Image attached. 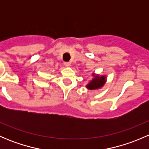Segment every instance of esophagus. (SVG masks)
Returning <instances> with one entry per match:
<instances>
[{"instance_id": "esophagus-1", "label": "esophagus", "mask_w": 149, "mask_h": 149, "mask_svg": "<svg viewBox=\"0 0 149 149\" xmlns=\"http://www.w3.org/2000/svg\"><path fill=\"white\" fill-rule=\"evenodd\" d=\"M64 65H65V66H67V67H68V66L70 65V63L69 62H65V63H64Z\"/></svg>"}]
</instances>
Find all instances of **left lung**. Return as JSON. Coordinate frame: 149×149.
Wrapping results in <instances>:
<instances>
[{
    "label": "left lung",
    "instance_id": "1",
    "mask_svg": "<svg viewBox=\"0 0 149 149\" xmlns=\"http://www.w3.org/2000/svg\"><path fill=\"white\" fill-rule=\"evenodd\" d=\"M104 76H102V77L96 76V77L86 86V87L88 89H97V88H100V87L102 86L104 84Z\"/></svg>",
    "mask_w": 149,
    "mask_h": 149
}]
</instances>
